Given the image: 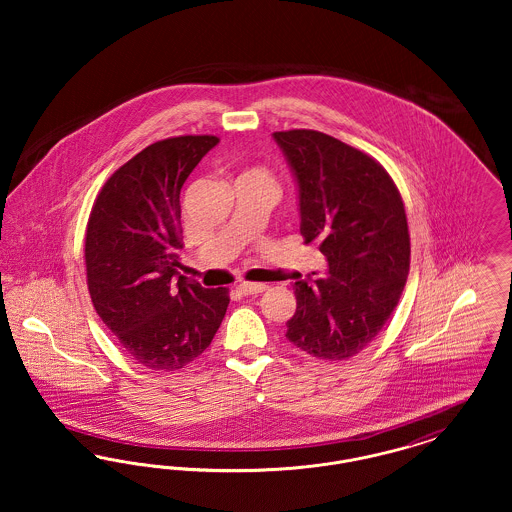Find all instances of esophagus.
I'll return each instance as SVG.
<instances>
[{
    "mask_svg": "<svg viewBox=\"0 0 512 512\" xmlns=\"http://www.w3.org/2000/svg\"><path fill=\"white\" fill-rule=\"evenodd\" d=\"M267 288V284H251V282H242V284H238V290L244 293V295H257V293L265 292Z\"/></svg>",
    "mask_w": 512,
    "mask_h": 512,
    "instance_id": "34e87169",
    "label": "esophagus"
}]
</instances>
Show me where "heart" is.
I'll return each mask as SVG.
<instances>
[{"label": "heart", "mask_w": 512, "mask_h": 512, "mask_svg": "<svg viewBox=\"0 0 512 512\" xmlns=\"http://www.w3.org/2000/svg\"><path fill=\"white\" fill-rule=\"evenodd\" d=\"M242 176H265V178H268L267 172L261 171V169H251V171H245Z\"/></svg>", "instance_id": "heart-1"}]
</instances>
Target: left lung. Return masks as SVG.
<instances>
[{
  "instance_id": "1",
  "label": "left lung",
  "mask_w": 512,
  "mask_h": 512,
  "mask_svg": "<svg viewBox=\"0 0 512 512\" xmlns=\"http://www.w3.org/2000/svg\"><path fill=\"white\" fill-rule=\"evenodd\" d=\"M274 140L299 186L301 236L328 261V278L295 282L286 338L317 359H351L384 328L409 276L403 199L374 157L324 132L286 130Z\"/></svg>"
}]
</instances>
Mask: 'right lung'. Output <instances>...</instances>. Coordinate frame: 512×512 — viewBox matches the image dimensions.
Returning a JSON list of instances; mask_svg holds the SVG:
<instances>
[{
	"instance_id": "add662e5",
	"label": "right lung",
	"mask_w": 512,
	"mask_h": 512,
	"mask_svg": "<svg viewBox=\"0 0 512 512\" xmlns=\"http://www.w3.org/2000/svg\"><path fill=\"white\" fill-rule=\"evenodd\" d=\"M217 136L155 142L109 176L84 240L88 292L103 324L138 365L171 372L199 357L226 315V288L178 276L180 190Z\"/></svg>"
}]
</instances>
